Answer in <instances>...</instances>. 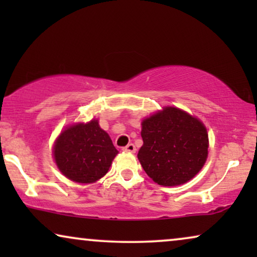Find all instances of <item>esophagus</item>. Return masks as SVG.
Returning a JSON list of instances; mask_svg holds the SVG:
<instances>
[{
  "label": "esophagus",
  "mask_w": 257,
  "mask_h": 257,
  "mask_svg": "<svg viewBox=\"0 0 257 257\" xmlns=\"http://www.w3.org/2000/svg\"><path fill=\"white\" fill-rule=\"evenodd\" d=\"M122 151L124 152H128V153H135L136 152V146L133 144H128L125 147H122Z\"/></svg>",
  "instance_id": "34e87169"
}]
</instances>
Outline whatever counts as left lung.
<instances>
[{
    "instance_id": "1",
    "label": "left lung",
    "mask_w": 257,
    "mask_h": 257,
    "mask_svg": "<svg viewBox=\"0 0 257 257\" xmlns=\"http://www.w3.org/2000/svg\"><path fill=\"white\" fill-rule=\"evenodd\" d=\"M138 159L161 186L185 184L198 174L208 156V135L199 119L165 107L143 121Z\"/></svg>"
}]
</instances>
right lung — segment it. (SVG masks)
I'll list each match as a JSON object with an SVG mask.
<instances>
[{"instance_id": "obj_1", "label": "right lung", "mask_w": 257, "mask_h": 257, "mask_svg": "<svg viewBox=\"0 0 257 257\" xmlns=\"http://www.w3.org/2000/svg\"><path fill=\"white\" fill-rule=\"evenodd\" d=\"M118 151L98 120L66 128L56 140L54 156L59 171L70 180L90 184L107 173Z\"/></svg>"}]
</instances>
